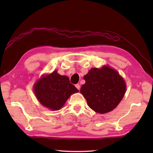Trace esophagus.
I'll use <instances>...</instances> for the list:
<instances>
[{
  "label": "esophagus",
  "instance_id": "1",
  "mask_svg": "<svg viewBox=\"0 0 153 153\" xmlns=\"http://www.w3.org/2000/svg\"><path fill=\"white\" fill-rule=\"evenodd\" d=\"M76 87L79 90H80V85H79V84H76Z\"/></svg>",
  "mask_w": 153,
  "mask_h": 153
}]
</instances>
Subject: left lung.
Returning a JSON list of instances; mask_svg holds the SVG:
<instances>
[{
    "instance_id": "obj_1",
    "label": "left lung",
    "mask_w": 153,
    "mask_h": 153,
    "mask_svg": "<svg viewBox=\"0 0 153 153\" xmlns=\"http://www.w3.org/2000/svg\"><path fill=\"white\" fill-rule=\"evenodd\" d=\"M86 83L80 92L88 105L98 113L113 111L123 98L126 90V82L115 69L108 66L92 68L84 76Z\"/></svg>"
}]
</instances>
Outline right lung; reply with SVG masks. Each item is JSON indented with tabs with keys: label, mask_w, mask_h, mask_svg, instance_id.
Returning a JSON list of instances; mask_svg holds the SVG:
<instances>
[{
	"label": "right lung",
	"mask_w": 153,
	"mask_h": 153,
	"mask_svg": "<svg viewBox=\"0 0 153 153\" xmlns=\"http://www.w3.org/2000/svg\"><path fill=\"white\" fill-rule=\"evenodd\" d=\"M33 90L40 104L53 111L60 109L72 94L79 92L68 77L61 76L57 71L43 76L34 84Z\"/></svg>",
	"instance_id": "right-lung-1"
}]
</instances>
